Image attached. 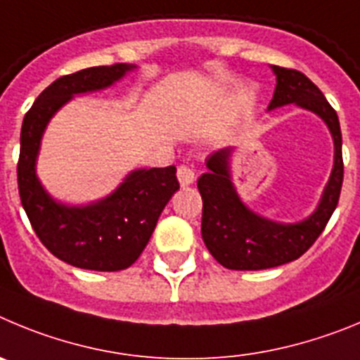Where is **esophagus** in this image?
I'll list each match as a JSON object with an SVG mask.
<instances>
[{"label": "esophagus", "mask_w": 360, "mask_h": 360, "mask_svg": "<svg viewBox=\"0 0 360 360\" xmlns=\"http://www.w3.org/2000/svg\"><path fill=\"white\" fill-rule=\"evenodd\" d=\"M177 179H179L181 186H190L195 181V172L190 167H186V165H181L177 168Z\"/></svg>", "instance_id": "obj_1"}]
</instances>
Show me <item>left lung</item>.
<instances>
[{"instance_id":"left-lung-1","label":"left lung","mask_w":360,"mask_h":360,"mask_svg":"<svg viewBox=\"0 0 360 360\" xmlns=\"http://www.w3.org/2000/svg\"><path fill=\"white\" fill-rule=\"evenodd\" d=\"M276 87L267 111L296 105L325 122L333 140V167L316 210L297 222H278L251 210L236 192L231 176L233 147L220 148L206 160L208 172L197 181L202 197V240L212 257L233 271H260L300 258L321 235L338 208L342 186V136L338 112L319 87L296 70L271 66Z\"/></svg>"}]
</instances>
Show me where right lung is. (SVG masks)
I'll return each mask as SVG.
<instances>
[{
    "instance_id": "right-lung-1",
    "label": "right lung",
    "mask_w": 360,
    "mask_h": 360,
    "mask_svg": "<svg viewBox=\"0 0 360 360\" xmlns=\"http://www.w3.org/2000/svg\"><path fill=\"white\" fill-rule=\"evenodd\" d=\"M136 64L96 66L51 82L21 127L18 184L21 204L44 248L59 260L87 271H122L138 260L158 219L179 190L176 167L136 168L109 195L87 204H68L48 193L37 177V158L50 120L73 96L108 89Z\"/></svg>"
}]
</instances>
